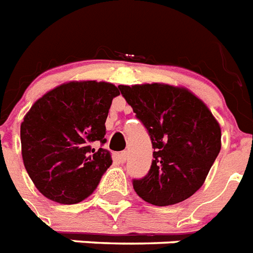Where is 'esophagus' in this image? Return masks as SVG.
I'll use <instances>...</instances> for the list:
<instances>
[{
	"label": "esophagus",
	"mask_w": 253,
	"mask_h": 253,
	"mask_svg": "<svg viewBox=\"0 0 253 253\" xmlns=\"http://www.w3.org/2000/svg\"><path fill=\"white\" fill-rule=\"evenodd\" d=\"M126 160H128V152H121V153H119L120 163H125Z\"/></svg>",
	"instance_id": "esophagus-1"
}]
</instances>
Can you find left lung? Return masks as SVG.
Returning <instances> with one entry per match:
<instances>
[{
  "mask_svg": "<svg viewBox=\"0 0 253 253\" xmlns=\"http://www.w3.org/2000/svg\"><path fill=\"white\" fill-rule=\"evenodd\" d=\"M152 140L148 174L133 180L138 196L149 204L173 206L203 187L221 149V129L210 108L184 86L164 83L120 85Z\"/></svg>",
  "mask_w": 253,
  "mask_h": 253,
  "instance_id": "1",
  "label": "left lung"
}]
</instances>
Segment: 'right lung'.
Instances as JSON below:
<instances>
[{"label":"right lung","instance_id":"right-lung-1","mask_svg":"<svg viewBox=\"0 0 253 253\" xmlns=\"http://www.w3.org/2000/svg\"><path fill=\"white\" fill-rule=\"evenodd\" d=\"M119 88L111 83L68 81L34 102L21 123L25 169L43 196L76 204L90 196L112 164L105 121Z\"/></svg>","mask_w":253,"mask_h":253}]
</instances>
